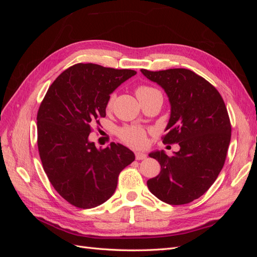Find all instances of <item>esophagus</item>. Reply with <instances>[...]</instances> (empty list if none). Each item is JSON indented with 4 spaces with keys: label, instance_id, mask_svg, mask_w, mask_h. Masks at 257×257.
Listing matches in <instances>:
<instances>
[{
    "label": "esophagus",
    "instance_id": "34e87169",
    "mask_svg": "<svg viewBox=\"0 0 257 257\" xmlns=\"http://www.w3.org/2000/svg\"><path fill=\"white\" fill-rule=\"evenodd\" d=\"M135 158H136V160L141 161V160H145L147 158V155L145 153H143V152H136L135 153Z\"/></svg>",
    "mask_w": 257,
    "mask_h": 257
}]
</instances>
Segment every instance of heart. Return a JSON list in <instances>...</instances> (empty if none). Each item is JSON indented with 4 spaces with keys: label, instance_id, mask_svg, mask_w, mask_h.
Masks as SVG:
<instances>
[{
    "label": "heart",
    "instance_id": "heart-1",
    "mask_svg": "<svg viewBox=\"0 0 257 257\" xmlns=\"http://www.w3.org/2000/svg\"><path fill=\"white\" fill-rule=\"evenodd\" d=\"M135 93H136L138 99H143L148 96H151L153 94H158V93H160V91L152 88V87H149V85H139V87H137ZM112 99H113L112 96L108 99L107 108H109L111 106ZM118 135L124 143H126L127 145H130L132 147H135V148L144 147L146 144V141H147L146 130L141 126H136V125L121 127L118 131Z\"/></svg>",
    "mask_w": 257,
    "mask_h": 257
}]
</instances>
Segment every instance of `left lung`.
Masks as SVG:
<instances>
[{
    "instance_id": "8db88e82",
    "label": "left lung",
    "mask_w": 257,
    "mask_h": 257,
    "mask_svg": "<svg viewBox=\"0 0 257 257\" xmlns=\"http://www.w3.org/2000/svg\"><path fill=\"white\" fill-rule=\"evenodd\" d=\"M141 71L165 90L172 106L163 143L180 146L172 157L163 151L149 154L161 173L147 185L166 204H189L204 195L224 166L231 136L226 106L219 91L190 69Z\"/></svg>"
}]
</instances>
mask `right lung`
<instances>
[{"label":"right lung","mask_w":257,"mask_h":257,"mask_svg":"<svg viewBox=\"0 0 257 257\" xmlns=\"http://www.w3.org/2000/svg\"><path fill=\"white\" fill-rule=\"evenodd\" d=\"M136 74L93 63L75 64L58 76L37 112V147L50 183L67 203L89 209L116 189L122 169L135 160L128 148L111 143L96 149L92 125L106 116L111 93Z\"/></svg>","instance_id":"right-lung-1"}]
</instances>
